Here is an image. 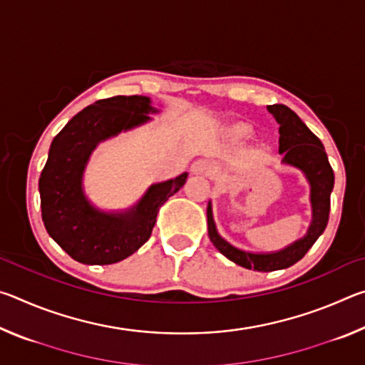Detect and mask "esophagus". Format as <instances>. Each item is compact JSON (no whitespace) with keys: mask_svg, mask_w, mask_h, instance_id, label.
<instances>
[{"mask_svg":"<svg viewBox=\"0 0 365 365\" xmlns=\"http://www.w3.org/2000/svg\"><path fill=\"white\" fill-rule=\"evenodd\" d=\"M191 170L195 172V174H201V175H209L212 172V165L209 160H196V163L193 164V168H191Z\"/></svg>","mask_w":365,"mask_h":365,"instance_id":"1","label":"esophagus"}]
</instances>
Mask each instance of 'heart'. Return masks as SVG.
Here are the masks:
<instances>
[{
    "mask_svg": "<svg viewBox=\"0 0 365 365\" xmlns=\"http://www.w3.org/2000/svg\"><path fill=\"white\" fill-rule=\"evenodd\" d=\"M243 132H245V130H243Z\"/></svg>",
    "mask_w": 365,
    "mask_h": 365,
    "instance_id": "obj_1",
    "label": "heart"
}]
</instances>
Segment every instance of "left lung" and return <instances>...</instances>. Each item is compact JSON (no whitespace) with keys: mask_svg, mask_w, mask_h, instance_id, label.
<instances>
[{"mask_svg":"<svg viewBox=\"0 0 365 365\" xmlns=\"http://www.w3.org/2000/svg\"><path fill=\"white\" fill-rule=\"evenodd\" d=\"M267 109L280 123L279 151L283 154V163L301 169L311 183L312 224L309 227L307 235L289 245L288 248L279 252H270V255H252V252L240 251L219 237L212 219L211 205H207V232L215 248L232 262L257 272L287 269L304 257L329 224L330 193L335 183V174H333L322 141L309 130L298 114L285 104H272Z\"/></svg>","mask_w":365,"mask_h":365,"instance_id":"1","label":"left lung"}]
</instances>
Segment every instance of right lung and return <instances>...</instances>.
<instances>
[{
    "label": "right lung",
    "instance_id": "obj_1",
    "mask_svg": "<svg viewBox=\"0 0 365 365\" xmlns=\"http://www.w3.org/2000/svg\"><path fill=\"white\" fill-rule=\"evenodd\" d=\"M156 113L146 96H113L80 110L54 137L38 182L46 232L72 259L108 265L133 255L151 237L159 207L187 182V174L156 183L137 206L104 214L86 201L82 174L100 141L150 120Z\"/></svg>",
    "mask_w": 365,
    "mask_h": 365
}]
</instances>
